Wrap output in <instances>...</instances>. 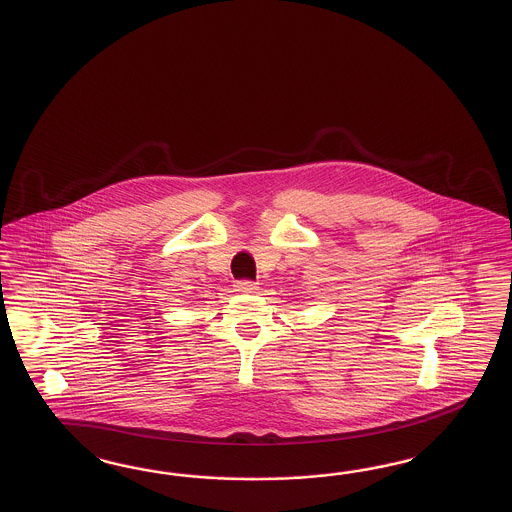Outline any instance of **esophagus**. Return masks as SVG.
I'll use <instances>...</instances> for the list:
<instances>
[{"label": "esophagus", "instance_id": "1", "mask_svg": "<svg viewBox=\"0 0 512 512\" xmlns=\"http://www.w3.org/2000/svg\"><path fill=\"white\" fill-rule=\"evenodd\" d=\"M234 287L240 293H255L257 291V283L251 282V280H240V282H236Z\"/></svg>", "mask_w": 512, "mask_h": 512}]
</instances>
